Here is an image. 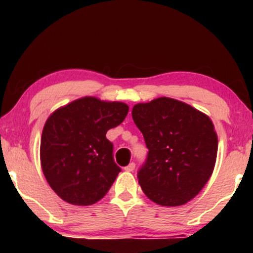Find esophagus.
<instances>
[{"mask_svg":"<svg viewBox=\"0 0 253 253\" xmlns=\"http://www.w3.org/2000/svg\"><path fill=\"white\" fill-rule=\"evenodd\" d=\"M134 169H135V164L133 163V162H132V163H129L128 165H127V167H125V170L128 171V172H132V171L134 170Z\"/></svg>","mask_w":253,"mask_h":253,"instance_id":"1","label":"esophagus"}]
</instances>
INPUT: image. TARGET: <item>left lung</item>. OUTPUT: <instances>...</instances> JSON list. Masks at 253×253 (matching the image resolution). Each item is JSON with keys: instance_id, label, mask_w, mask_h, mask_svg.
Returning <instances> with one entry per match:
<instances>
[{"instance_id": "left-lung-1", "label": "left lung", "mask_w": 253, "mask_h": 253, "mask_svg": "<svg viewBox=\"0 0 253 253\" xmlns=\"http://www.w3.org/2000/svg\"><path fill=\"white\" fill-rule=\"evenodd\" d=\"M132 118L149 149L138 171L145 195L167 207L194 199L211 178L216 161L217 135L211 119L170 97L135 104Z\"/></svg>"}]
</instances>
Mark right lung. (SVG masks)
I'll use <instances>...</instances> for the list:
<instances>
[{"label":"right lung","mask_w":253,"mask_h":253,"mask_svg":"<svg viewBox=\"0 0 253 253\" xmlns=\"http://www.w3.org/2000/svg\"><path fill=\"white\" fill-rule=\"evenodd\" d=\"M127 113L126 103L86 96L50 115L42 129L40 162L60 199L89 206L106 195L121 171L106 133L123 123Z\"/></svg>","instance_id":"obj_1"}]
</instances>
